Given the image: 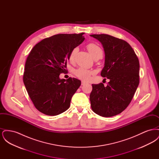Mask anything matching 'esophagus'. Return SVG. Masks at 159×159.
Returning a JSON list of instances; mask_svg holds the SVG:
<instances>
[{
	"label": "esophagus",
	"mask_w": 159,
	"mask_h": 159,
	"mask_svg": "<svg viewBox=\"0 0 159 159\" xmlns=\"http://www.w3.org/2000/svg\"><path fill=\"white\" fill-rule=\"evenodd\" d=\"M86 83V82H84V81H82V85H84V84H85Z\"/></svg>",
	"instance_id": "obj_1"
}]
</instances>
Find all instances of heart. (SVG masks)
<instances>
[{
  "mask_svg": "<svg viewBox=\"0 0 159 159\" xmlns=\"http://www.w3.org/2000/svg\"><path fill=\"white\" fill-rule=\"evenodd\" d=\"M86 48L93 57L97 54H102V49L98 45L94 43L88 44ZM77 50L78 49L77 48H75L70 52L68 56V60L70 62H73L74 61ZM74 73L78 78L83 80H88L91 79V76L95 73V71L85 67H79L76 69Z\"/></svg>",
  "mask_w": 159,
  "mask_h": 159,
  "instance_id": "heart-1",
  "label": "heart"
}]
</instances>
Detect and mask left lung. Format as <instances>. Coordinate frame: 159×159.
<instances>
[{
  "instance_id": "left-lung-1",
  "label": "left lung",
  "mask_w": 159,
  "mask_h": 159,
  "mask_svg": "<svg viewBox=\"0 0 159 159\" xmlns=\"http://www.w3.org/2000/svg\"><path fill=\"white\" fill-rule=\"evenodd\" d=\"M91 36L103 46L105 64L101 76L110 79L106 87L102 83L92 84L91 108L101 116L112 117L124 111L133 98L139 83V62L126 41L105 34Z\"/></svg>"
}]
</instances>
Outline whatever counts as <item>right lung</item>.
<instances>
[{"instance_id":"add662e5","label":"right lung","mask_w":159,"mask_h":159,"mask_svg":"<svg viewBox=\"0 0 159 159\" xmlns=\"http://www.w3.org/2000/svg\"><path fill=\"white\" fill-rule=\"evenodd\" d=\"M83 34H56L43 39L31 49L25 62L23 82L40 112L57 116L70 107L81 81L71 77L60 79L59 76L67 71L69 54L83 42Z\"/></svg>"}]
</instances>
